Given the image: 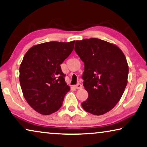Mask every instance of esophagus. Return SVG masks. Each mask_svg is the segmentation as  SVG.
Segmentation results:
<instances>
[{
	"label": "esophagus",
	"mask_w": 147,
	"mask_h": 147,
	"mask_svg": "<svg viewBox=\"0 0 147 147\" xmlns=\"http://www.w3.org/2000/svg\"><path fill=\"white\" fill-rule=\"evenodd\" d=\"M74 87L76 89H81V88H82V84H80V83H78L77 84L74 85Z\"/></svg>",
	"instance_id": "1"
}]
</instances>
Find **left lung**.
<instances>
[{
  "instance_id": "1",
  "label": "left lung",
  "mask_w": 147,
  "mask_h": 147,
  "mask_svg": "<svg viewBox=\"0 0 147 147\" xmlns=\"http://www.w3.org/2000/svg\"><path fill=\"white\" fill-rule=\"evenodd\" d=\"M74 51L84 63L82 78L88 98L82 103V108L96 115L108 112L127 84L125 56L117 46L97 38L76 41Z\"/></svg>"
}]
</instances>
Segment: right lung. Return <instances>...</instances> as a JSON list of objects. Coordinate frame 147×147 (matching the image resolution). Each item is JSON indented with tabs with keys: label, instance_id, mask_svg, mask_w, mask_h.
Masks as SVG:
<instances>
[{
	"label": "right lung",
	"instance_id": "right-lung-1",
	"mask_svg": "<svg viewBox=\"0 0 147 147\" xmlns=\"http://www.w3.org/2000/svg\"><path fill=\"white\" fill-rule=\"evenodd\" d=\"M75 41H50L32 47L20 67V83L28 104L37 112L49 115L62 106L70 90L60 65L74 49Z\"/></svg>",
	"mask_w": 147,
	"mask_h": 147
}]
</instances>
